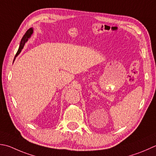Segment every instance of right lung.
<instances>
[{
	"instance_id": "add662e5",
	"label": "right lung",
	"mask_w": 156,
	"mask_h": 156,
	"mask_svg": "<svg viewBox=\"0 0 156 156\" xmlns=\"http://www.w3.org/2000/svg\"><path fill=\"white\" fill-rule=\"evenodd\" d=\"M32 33H33V29L32 28H30L26 32L25 34H24V36H23L22 39H21V42H20V44L19 49H18L16 55H15V57H17L18 55L20 53V52L21 51V50L23 49V48L24 47V44H25L26 42L27 41V40H28V38L30 37V36H31V35L32 34Z\"/></svg>"
}]
</instances>
